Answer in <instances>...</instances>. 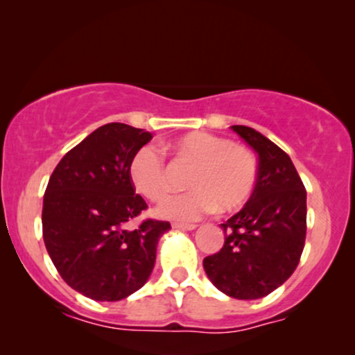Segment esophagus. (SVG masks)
Wrapping results in <instances>:
<instances>
[{
    "label": "esophagus",
    "instance_id": "1",
    "mask_svg": "<svg viewBox=\"0 0 355 355\" xmlns=\"http://www.w3.org/2000/svg\"><path fill=\"white\" fill-rule=\"evenodd\" d=\"M196 224H184V222H173V229L176 230H194Z\"/></svg>",
    "mask_w": 355,
    "mask_h": 355
}]
</instances>
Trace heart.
<instances>
[{
    "label": "heart",
    "mask_w": 355,
    "mask_h": 355,
    "mask_svg": "<svg viewBox=\"0 0 355 355\" xmlns=\"http://www.w3.org/2000/svg\"><path fill=\"white\" fill-rule=\"evenodd\" d=\"M178 155L194 161L187 184L192 191L169 196L156 214L169 220H198L217 207L232 212L250 199L258 178L255 156L247 148L216 135L194 131L169 143ZM130 181L139 194L161 200L169 192L163 153L156 146L139 148L130 163Z\"/></svg>",
    "instance_id": "b5f03b06"
}]
</instances>
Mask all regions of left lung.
Returning <instances> with one entry per match:
<instances>
[{
  "label": "left lung",
  "instance_id": "obj_1",
  "mask_svg": "<svg viewBox=\"0 0 355 355\" xmlns=\"http://www.w3.org/2000/svg\"><path fill=\"white\" fill-rule=\"evenodd\" d=\"M258 156V178L248 202L220 224V252L204 258L214 286L237 300L270 295L291 277L306 239V189L291 157L260 131L230 126Z\"/></svg>",
  "mask_w": 355,
  "mask_h": 355
}]
</instances>
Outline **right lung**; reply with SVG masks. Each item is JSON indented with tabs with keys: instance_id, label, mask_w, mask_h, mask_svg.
Segmentation results:
<instances>
[{
	"instance_id": "obj_1",
	"label": "right lung",
	"mask_w": 355,
	"mask_h": 355,
	"mask_svg": "<svg viewBox=\"0 0 355 355\" xmlns=\"http://www.w3.org/2000/svg\"><path fill=\"white\" fill-rule=\"evenodd\" d=\"M150 131L107 123L65 155L49 179L42 235L52 263L72 290L95 301H120L150 278L169 222L126 224L146 209L130 181L135 153Z\"/></svg>"
}]
</instances>
